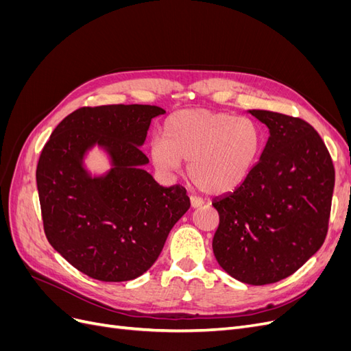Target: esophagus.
<instances>
[{
  "mask_svg": "<svg viewBox=\"0 0 351 351\" xmlns=\"http://www.w3.org/2000/svg\"><path fill=\"white\" fill-rule=\"evenodd\" d=\"M204 205V200H202L200 197H197V196H190V206H192L193 209L195 208H199V206H202Z\"/></svg>",
  "mask_w": 351,
  "mask_h": 351,
  "instance_id": "1",
  "label": "esophagus"
}]
</instances>
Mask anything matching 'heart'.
I'll use <instances>...</instances> for the list:
<instances>
[{
  "label": "heart",
  "mask_w": 351,
  "mask_h": 351,
  "mask_svg": "<svg viewBox=\"0 0 351 351\" xmlns=\"http://www.w3.org/2000/svg\"><path fill=\"white\" fill-rule=\"evenodd\" d=\"M164 139L151 142L154 165L177 173L189 161L190 180L206 193H227L247 178L262 149L259 125L243 117L208 110H183L169 115Z\"/></svg>",
  "instance_id": "1"
}]
</instances>
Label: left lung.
Here are the masks:
<instances>
[{
  "mask_svg": "<svg viewBox=\"0 0 351 351\" xmlns=\"http://www.w3.org/2000/svg\"><path fill=\"white\" fill-rule=\"evenodd\" d=\"M247 114L269 136L247 178L212 200L219 214L212 249L232 278L265 285L290 277L321 249L335 173L309 123L267 110Z\"/></svg>",
  "mask_w": 351,
  "mask_h": 351,
  "instance_id": "8db88e82",
  "label": "left lung"
}]
</instances>
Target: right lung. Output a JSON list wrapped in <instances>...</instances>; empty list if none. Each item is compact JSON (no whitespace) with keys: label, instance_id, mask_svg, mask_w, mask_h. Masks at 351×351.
I'll return each instance as SVG.
<instances>
[{"label":"right lung","instance_id":"obj_1","mask_svg":"<svg viewBox=\"0 0 351 351\" xmlns=\"http://www.w3.org/2000/svg\"><path fill=\"white\" fill-rule=\"evenodd\" d=\"M156 105H102L71 112L42 149L36 186L45 236L88 277L121 282L141 277L161 253L169 231L190 208L186 189L159 186L141 151ZM97 147L110 168L92 173Z\"/></svg>","mask_w":351,"mask_h":351}]
</instances>
